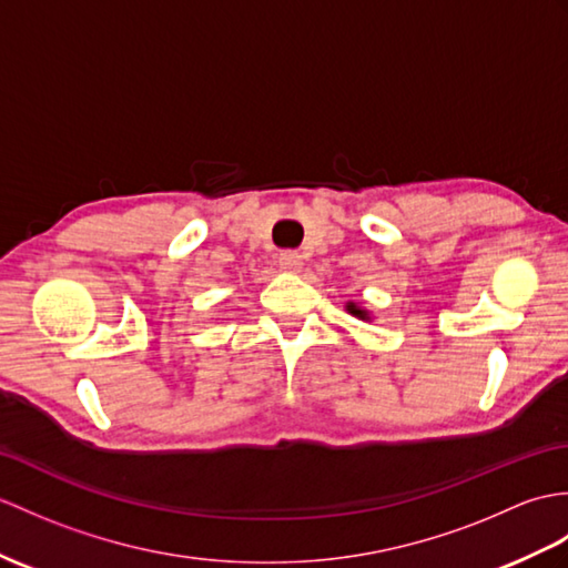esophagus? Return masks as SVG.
<instances>
[{
	"label": "esophagus",
	"mask_w": 568,
	"mask_h": 568,
	"mask_svg": "<svg viewBox=\"0 0 568 568\" xmlns=\"http://www.w3.org/2000/svg\"><path fill=\"white\" fill-rule=\"evenodd\" d=\"M278 266L285 273H300L302 271V256L297 252H283L278 258Z\"/></svg>",
	"instance_id": "obj_1"
}]
</instances>
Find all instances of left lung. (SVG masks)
Here are the masks:
<instances>
[{"label":"left lung","instance_id":"left-lung-1","mask_svg":"<svg viewBox=\"0 0 568 568\" xmlns=\"http://www.w3.org/2000/svg\"><path fill=\"white\" fill-rule=\"evenodd\" d=\"M346 310H348V314L358 316V320H363V322H373V314L367 312L363 305H358V302H346Z\"/></svg>","mask_w":568,"mask_h":568}]
</instances>
